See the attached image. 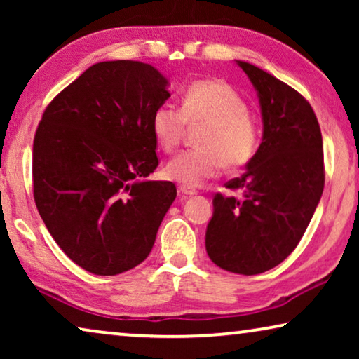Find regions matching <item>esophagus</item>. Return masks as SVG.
<instances>
[{
  "label": "esophagus",
  "mask_w": 359,
  "mask_h": 359,
  "mask_svg": "<svg viewBox=\"0 0 359 359\" xmlns=\"http://www.w3.org/2000/svg\"><path fill=\"white\" fill-rule=\"evenodd\" d=\"M178 194L181 198H191V196L196 194V189L193 188H186V186H180L178 188Z\"/></svg>",
  "instance_id": "esophagus-1"
}]
</instances>
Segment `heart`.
Wrapping results in <instances>:
<instances>
[{"label":"heart","mask_w":359,"mask_h":359,"mask_svg":"<svg viewBox=\"0 0 359 359\" xmlns=\"http://www.w3.org/2000/svg\"><path fill=\"white\" fill-rule=\"evenodd\" d=\"M205 127L199 150H188L166 163L163 175L186 188H198L219 173L222 163L240 168L258 147L257 124L248 106L232 86L220 80H201L184 91L181 109L161 104L151 116V130L161 150L173 151L183 140L186 126Z\"/></svg>","instance_id":"1"}]
</instances>
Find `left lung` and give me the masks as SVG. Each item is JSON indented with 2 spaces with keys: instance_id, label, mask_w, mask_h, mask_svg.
Returning <instances> with one entry per match:
<instances>
[{
  "instance_id": "1",
  "label": "left lung",
  "mask_w": 359,
  "mask_h": 359,
  "mask_svg": "<svg viewBox=\"0 0 359 359\" xmlns=\"http://www.w3.org/2000/svg\"><path fill=\"white\" fill-rule=\"evenodd\" d=\"M257 91L263 137L240 178L215 194L205 230L209 258L225 271L259 274L284 262L302 238L323 193L322 134L312 107L271 73L237 60Z\"/></svg>"
}]
</instances>
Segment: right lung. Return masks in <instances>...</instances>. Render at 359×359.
<instances>
[{
    "mask_svg": "<svg viewBox=\"0 0 359 359\" xmlns=\"http://www.w3.org/2000/svg\"><path fill=\"white\" fill-rule=\"evenodd\" d=\"M170 81L149 63L100 62L55 96L37 127L34 199L63 253L100 276L149 257L176 198L158 166L151 116Z\"/></svg>",
    "mask_w": 359,
    "mask_h": 359,
    "instance_id": "right-lung-1",
    "label": "right lung"
}]
</instances>
